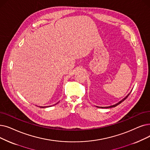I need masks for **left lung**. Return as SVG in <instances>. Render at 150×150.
Listing matches in <instances>:
<instances>
[{
  "instance_id": "obj_1",
  "label": "left lung",
  "mask_w": 150,
  "mask_h": 150,
  "mask_svg": "<svg viewBox=\"0 0 150 150\" xmlns=\"http://www.w3.org/2000/svg\"><path fill=\"white\" fill-rule=\"evenodd\" d=\"M131 93V92H130V93ZM130 93H129L125 97V98H124V99H122L121 100H120L119 102H118V103H116V104H115V105H111V106H108V107H98V108H112V107H116V106H117V105H119V104H120L122 102H123L124 100H125L126 98H127V97L129 96V95L130 94Z\"/></svg>"
}]
</instances>
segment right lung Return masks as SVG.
Segmentation results:
<instances>
[{"instance_id": "1", "label": "right lung", "mask_w": 150, "mask_h": 150, "mask_svg": "<svg viewBox=\"0 0 150 150\" xmlns=\"http://www.w3.org/2000/svg\"><path fill=\"white\" fill-rule=\"evenodd\" d=\"M50 107V106H47V107H41V108H45V107Z\"/></svg>"}]
</instances>
